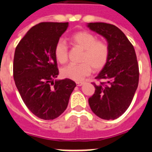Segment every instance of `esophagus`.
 Wrapping results in <instances>:
<instances>
[{
	"instance_id": "34e87169",
	"label": "esophagus",
	"mask_w": 152,
	"mask_h": 152,
	"mask_svg": "<svg viewBox=\"0 0 152 152\" xmlns=\"http://www.w3.org/2000/svg\"><path fill=\"white\" fill-rule=\"evenodd\" d=\"M83 82H76V85L77 86H82L83 84Z\"/></svg>"
}]
</instances>
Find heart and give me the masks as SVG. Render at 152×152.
Returning <instances> with one entry per match:
<instances>
[{
    "label": "heart",
    "instance_id": "obj_1",
    "mask_svg": "<svg viewBox=\"0 0 152 152\" xmlns=\"http://www.w3.org/2000/svg\"><path fill=\"white\" fill-rule=\"evenodd\" d=\"M70 42L75 47L83 50L80 64H69L61 69L62 76L72 80H83L92 71H100L106 66L110 56V48L106 42L88 31H78L70 37ZM56 59L61 64L68 61L69 50L64 42H57L54 47Z\"/></svg>",
    "mask_w": 152,
    "mask_h": 152
}]
</instances>
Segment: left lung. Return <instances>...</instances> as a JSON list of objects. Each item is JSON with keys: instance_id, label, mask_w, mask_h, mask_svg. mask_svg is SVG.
<instances>
[{"instance_id": "left-lung-1", "label": "left lung", "mask_w": 152, "mask_h": 152, "mask_svg": "<svg viewBox=\"0 0 152 152\" xmlns=\"http://www.w3.org/2000/svg\"><path fill=\"white\" fill-rule=\"evenodd\" d=\"M91 31L103 36L110 48L106 66L93 83L95 91L88 99L93 113L105 120L119 118L129 108L139 83V66L134 47L118 27L106 23H89Z\"/></svg>"}]
</instances>
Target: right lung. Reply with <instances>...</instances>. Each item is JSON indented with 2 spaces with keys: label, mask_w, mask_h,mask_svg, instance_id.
Instances as JSON below:
<instances>
[{
  "label": "right lung",
  "mask_w": 152,
  "mask_h": 152,
  "mask_svg": "<svg viewBox=\"0 0 152 152\" xmlns=\"http://www.w3.org/2000/svg\"><path fill=\"white\" fill-rule=\"evenodd\" d=\"M69 23H40L27 32L16 46L13 77L23 101L38 118L53 120L66 110L76 83L57 77L54 47Z\"/></svg>",
  "instance_id": "right-lung-1"
}]
</instances>
